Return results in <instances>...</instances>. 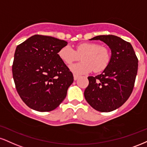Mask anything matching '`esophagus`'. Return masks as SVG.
Returning <instances> with one entry per match:
<instances>
[{"mask_svg":"<svg viewBox=\"0 0 147 147\" xmlns=\"http://www.w3.org/2000/svg\"><path fill=\"white\" fill-rule=\"evenodd\" d=\"M73 76H74V79H75V80H77V79L79 77V76L77 75H74Z\"/></svg>","mask_w":147,"mask_h":147,"instance_id":"1","label":"esophagus"}]
</instances>
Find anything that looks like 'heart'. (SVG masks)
Masks as SVG:
<instances>
[{
	"label": "heart",
	"mask_w": 147,
	"mask_h": 147,
	"mask_svg": "<svg viewBox=\"0 0 147 147\" xmlns=\"http://www.w3.org/2000/svg\"><path fill=\"white\" fill-rule=\"evenodd\" d=\"M58 56L67 65L78 60L81 56V62L70 67L77 75L88 73L92 70L94 72H101L107 68L111 59L108 48L95 42L80 43L76 46L75 50L68 45L64 46L58 51Z\"/></svg>",
	"instance_id": "b5f03b06"
}]
</instances>
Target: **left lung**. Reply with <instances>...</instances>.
Masks as SVG:
<instances>
[{"label": "left lung", "instance_id": "obj_1", "mask_svg": "<svg viewBox=\"0 0 147 147\" xmlns=\"http://www.w3.org/2000/svg\"><path fill=\"white\" fill-rule=\"evenodd\" d=\"M91 40H101L112 51L108 66L100 75L88 77L84 96L92 107L109 112L122 106L133 91L138 59L129 42L113 35H98Z\"/></svg>", "mask_w": 147, "mask_h": 147}]
</instances>
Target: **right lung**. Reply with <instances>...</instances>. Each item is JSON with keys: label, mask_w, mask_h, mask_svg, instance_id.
Instances as JSON below:
<instances>
[{"label": "right lung", "mask_w": 147, "mask_h": 147, "mask_svg": "<svg viewBox=\"0 0 147 147\" xmlns=\"http://www.w3.org/2000/svg\"><path fill=\"white\" fill-rule=\"evenodd\" d=\"M67 44L53 37L35 35L17 46L13 78L19 96L30 108L50 112L66 98L74 78L58 51Z\"/></svg>", "instance_id": "1"}]
</instances>
